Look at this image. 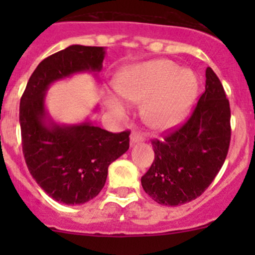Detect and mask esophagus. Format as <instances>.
<instances>
[{
  "instance_id": "esophagus-1",
  "label": "esophagus",
  "mask_w": 255,
  "mask_h": 255,
  "mask_svg": "<svg viewBox=\"0 0 255 255\" xmlns=\"http://www.w3.org/2000/svg\"><path fill=\"white\" fill-rule=\"evenodd\" d=\"M142 140H144L142 133L137 132V130L132 132V134H130V144H135L138 142H142Z\"/></svg>"
}]
</instances>
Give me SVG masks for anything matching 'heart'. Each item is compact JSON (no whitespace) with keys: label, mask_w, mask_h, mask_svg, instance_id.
Wrapping results in <instances>:
<instances>
[{"label":"heart","mask_w":255,"mask_h":255,"mask_svg":"<svg viewBox=\"0 0 255 255\" xmlns=\"http://www.w3.org/2000/svg\"><path fill=\"white\" fill-rule=\"evenodd\" d=\"M197 80L194 73L170 60H151L132 66L118 79L109 96L116 112L126 110L127 100L144 102L145 117L155 128H166L181 121L194 105Z\"/></svg>","instance_id":"obj_1"}]
</instances>
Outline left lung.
<instances>
[{
	"label": "left lung",
	"instance_id": "8db88e82",
	"mask_svg": "<svg viewBox=\"0 0 255 255\" xmlns=\"http://www.w3.org/2000/svg\"><path fill=\"white\" fill-rule=\"evenodd\" d=\"M230 140V102L220 79L207 68L205 92L191 116L163 139L151 140L154 161L140 180L144 191L166 206L197 199L222 168Z\"/></svg>",
	"mask_w": 255,
	"mask_h": 255
}]
</instances>
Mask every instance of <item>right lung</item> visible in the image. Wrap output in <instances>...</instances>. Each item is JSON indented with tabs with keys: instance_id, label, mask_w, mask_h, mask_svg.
Returning a JSON list of instances; mask_svg holds the SVG:
<instances>
[{
	"instance_id": "add662e5",
	"label": "right lung",
	"mask_w": 255,
	"mask_h": 255,
	"mask_svg": "<svg viewBox=\"0 0 255 255\" xmlns=\"http://www.w3.org/2000/svg\"><path fill=\"white\" fill-rule=\"evenodd\" d=\"M104 47L70 45L40 61L28 80L19 104L25 164L37 184L55 201L80 205L105 186L112 161L129 148V132L112 133L90 121L58 125L45 110L53 82L78 73H99Z\"/></svg>"
}]
</instances>
